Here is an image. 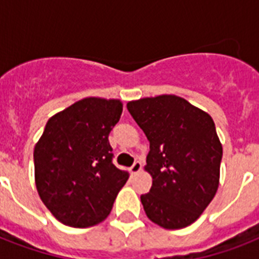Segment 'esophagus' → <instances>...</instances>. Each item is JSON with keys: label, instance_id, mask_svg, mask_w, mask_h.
Returning <instances> with one entry per match:
<instances>
[{"label": "esophagus", "instance_id": "esophagus-1", "mask_svg": "<svg viewBox=\"0 0 259 259\" xmlns=\"http://www.w3.org/2000/svg\"><path fill=\"white\" fill-rule=\"evenodd\" d=\"M142 168V164L140 161H134V164L132 166H130V172L133 173V175H136V173H138L140 170H141Z\"/></svg>", "mask_w": 259, "mask_h": 259}]
</instances>
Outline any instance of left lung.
I'll return each instance as SVG.
<instances>
[{
    "label": "left lung",
    "instance_id": "1",
    "mask_svg": "<svg viewBox=\"0 0 259 259\" xmlns=\"http://www.w3.org/2000/svg\"><path fill=\"white\" fill-rule=\"evenodd\" d=\"M127 110L150 145L145 170L153 183L141 195L146 217L168 230L192 225L219 187L223 149L212 118L176 95L132 101Z\"/></svg>",
    "mask_w": 259,
    "mask_h": 259
}]
</instances>
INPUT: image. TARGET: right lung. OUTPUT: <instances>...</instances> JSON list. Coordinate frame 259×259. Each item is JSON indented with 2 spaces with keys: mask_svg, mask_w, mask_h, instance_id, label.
<instances>
[{
  "mask_svg": "<svg viewBox=\"0 0 259 259\" xmlns=\"http://www.w3.org/2000/svg\"><path fill=\"white\" fill-rule=\"evenodd\" d=\"M121 114L119 99L90 97L47 122L34 146V183L63 225L84 229L105 221L129 179L113 164L109 142Z\"/></svg>",
  "mask_w": 259,
  "mask_h": 259,
  "instance_id": "add662e5",
  "label": "right lung"
}]
</instances>
